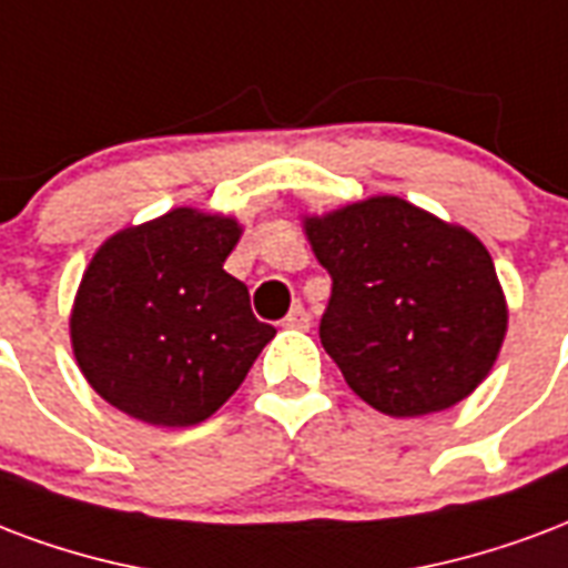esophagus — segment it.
I'll list each match as a JSON object with an SVG mask.
<instances>
[{
    "label": "esophagus",
    "mask_w": 568,
    "mask_h": 568,
    "mask_svg": "<svg viewBox=\"0 0 568 568\" xmlns=\"http://www.w3.org/2000/svg\"><path fill=\"white\" fill-rule=\"evenodd\" d=\"M285 327H297V331H306L310 327V313H306L304 306L295 304L292 310H288V316L283 318Z\"/></svg>",
    "instance_id": "obj_1"
}]
</instances>
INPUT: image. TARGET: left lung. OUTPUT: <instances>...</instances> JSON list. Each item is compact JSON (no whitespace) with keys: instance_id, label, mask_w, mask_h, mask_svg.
Returning <instances> with one entry per match:
<instances>
[{"instance_id":"left-lung-1","label":"left lung","mask_w":568,"mask_h":568,"mask_svg":"<svg viewBox=\"0 0 568 568\" xmlns=\"http://www.w3.org/2000/svg\"><path fill=\"white\" fill-rule=\"evenodd\" d=\"M304 231L334 283L318 337L361 400L415 418L481 385L508 310L476 234L394 195L306 216Z\"/></svg>"}]
</instances>
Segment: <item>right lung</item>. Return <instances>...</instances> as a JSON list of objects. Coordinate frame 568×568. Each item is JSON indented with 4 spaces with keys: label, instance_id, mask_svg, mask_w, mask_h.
<instances>
[{
    "label": "right lung",
    "instance_id": "add662e5",
    "mask_svg": "<svg viewBox=\"0 0 568 568\" xmlns=\"http://www.w3.org/2000/svg\"><path fill=\"white\" fill-rule=\"evenodd\" d=\"M241 241L231 216L178 207L113 234L71 310V346L92 388L155 427H192L229 400L276 334L222 271Z\"/></svg>",
    "mask_w": 568,
    "mask_h": 568
}]
</instances>
